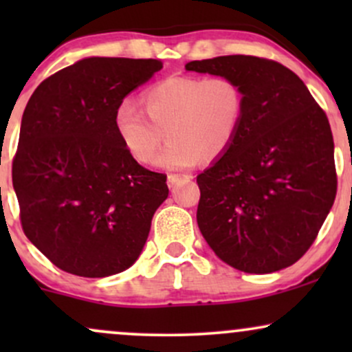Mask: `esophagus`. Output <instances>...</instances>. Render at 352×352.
I'll list each match as a JSON object with an SVG mask.
<instances>
[{
	"label": "esophagus",
	"instance_id": "obj_1",
	"mask_svg": "<svg viewBox=\"0 0 352 352\" xmlns=\"http://www.w3.org/2000/svg\"><path fill=\"white\" fill-rule=\"evenodd\" d=\"M180 180L188 182V180H190V177H188V175H179V173H168V177H167V184H168V187H173V185L179 184Z\"/></svg>",
	"mask_w": 352,
	"mask_h": 352
}]
</instances>
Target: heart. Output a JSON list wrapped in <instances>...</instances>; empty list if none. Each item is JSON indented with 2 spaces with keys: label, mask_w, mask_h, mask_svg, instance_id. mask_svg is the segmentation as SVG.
<instances>
[{
  "label": "heart",
  "mask_w": 352,
  "mask_h": 352,
  "mask_svg": "<svg viewBox=\"0 0 352 352\" xmlns=\"http://www.w3.org/2000/svg\"><path fill=\"white\" fill-rule=\"evenodd\" d=\"M144 110L124 100L116 109L114 129L122 147L139 164H152L164 132L170 142L159 165L187 168L197 160H215L235 142L246 111L245 89L235 78L215 74L168 76L142 94Z\"/></svg>",
  "instance_id": "heart-1"
}]
</instances>
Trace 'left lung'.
Instances as JSON below:
<instances>
[{
    "mask_svg": "<svg viewBox=\"0 0 352 352\" xmlns=\"http://www.w3.org/2000/svg\"><path fill=\"white\" fill-rule=\"evenodd\" d=\"M187 71L227 74L245 89L235 142L197 177V223L220 260L245 273L296 263L316 240L338 190L326 112L305 82L273 59L220 56Z\"/></svg>",
    "mask_w": 352,
    "mask_h": 352,
    "instance_id": "8db88e82",
    "label": "left lung"
}]
</instances>
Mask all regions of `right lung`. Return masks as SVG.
<instances>
[{
  "label": "right lung",
  "mask_w": 352,
  "mask_h": 352,
  "mask_svg": "<svg viewBox=\"0 0 352 352\" xmlns=\"http://www.w3.org/2000/svg\"><path fill=\"white\" fill-rule=\"evenodd\" d=\"M160 59L87 58L44 79L28 100L13 159L24 235L52 265L86 278L127 270L167 199L165 173L129 155L116 109Z\"/></svg>",
  "instance_id": "add662e5"
}]
</instances>
